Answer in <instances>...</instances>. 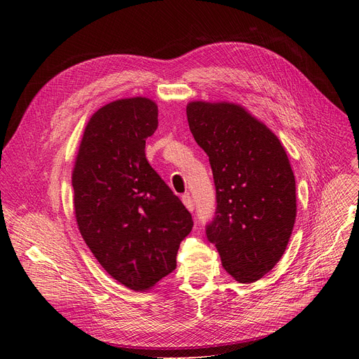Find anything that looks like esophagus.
<instances>
[{
    "mask_svg": "<svg viewBox=\"0 0 359 359\" xmlns=\"http://www.w3.org/2000/svg\"><path fill=\"white\" fill-rule=\"evenodd\" d=\"M182 202L184 203L186 208L189 210L191 212L195 210V203H194V199H192V196H191L189 194H184V195L182 196Z\"/></svg>",
    "mask_w": 359,
    "mask_h": 359,
    "instance_id": "1",
    "label": "esophagus"
}]
</instances>
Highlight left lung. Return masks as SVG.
<instances>
[{"mask_svg":"<svg viewBox=\"0 0 359 359\" xmlns=\"http://www.w3.org/2000/svg\"><path fill=\"white\" fill-rule=\"evenodd\" d=\"M187 122L210 157L217 211L206 225L224 269L250 284L284 255L297 217L295 177L273 132L237 103L191 102Z\"/></svg>","mask_w":359,"mask_h":359,"instance_id":"8db88e82","label":"left lung"}]
</instances>
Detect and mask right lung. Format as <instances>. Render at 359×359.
Wrapping results in <instances>:
<instances>
[{
  "mask_svg": "<svg viewBox=\"0 0 359 359\" xmlns=\"http://www.w3.org/2000/svg\"><path fill=\"white\" fill-rule=\"evenodd\" d=\"M147 97L110 102L90 118L72 170L79 230L103 269L122 285L147 291L173 272L194 221L149 165L145 140L158 126Z\"/></svg>",
  "mask_w": 359,
  "mask_h": 359,
  "instance_id": "1",
  "label": "right lung"
}]
</instances>
